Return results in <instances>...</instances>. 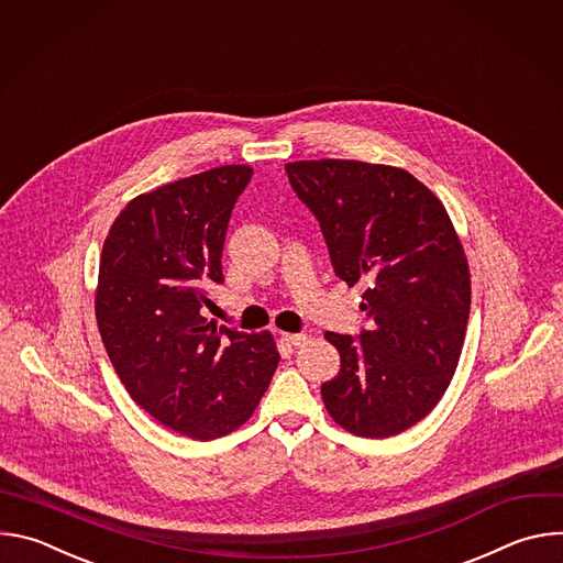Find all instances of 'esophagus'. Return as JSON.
<instances>
[{"mask_svg":"<svg viewBox=\"0 0 563 563\" xmlns=\"http://www.w3.org/2000/svg\"><path fill=\"white\" fill-rule=\"evenodd\" d=\"M283 341L294 345V347H300V345H305L309 341V336L307 334H283Z\"/></svg>","mask_w":563,"mask_h":563,"instance_id":"34e87169","label":"esophagus"}]
</instances>
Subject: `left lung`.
Here are the masks:
<instances>
[{
    "label": "left lung",
    "instance_id": "8db88e82",
    "mask_svg": "<svg viewBox=\"0 0 563 563\" xmlns=\"http://www.w3.org/2000/svg\"><path fill=\"white\" fill-rule=\"evenodd\" d=\"M325 235L334 272L367 285L358 341L328 332L341 372L320 394L347 432L385 439L426 419L463 350L470 269L443 202L412 174L358 159L285 165Z\"/></svg>",
    "mask_w": 563,
    "mask_h": 563
}]
</instances>
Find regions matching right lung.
I'll list each match as a JSON object with an SVG mask.
<instances>
[{
	"label": "right lung",
	"instance_id": "obj_1",
	"mask_svg": "<svg viewBox=\"0 0 563 563\" xmlns=\"http://www.w3.org/2000/svg\"><path fill=\"white\" fill-rule=\"evenodd\" d=\"M254 169L224 165L133 198L104 240L96 318L135 404L165 428L211 441L250 421L280 354L200 313L220 285L231 209Z\"/></svg>",
	"mask_w": 563,
	"mask_h": 563
}]
</instances>
